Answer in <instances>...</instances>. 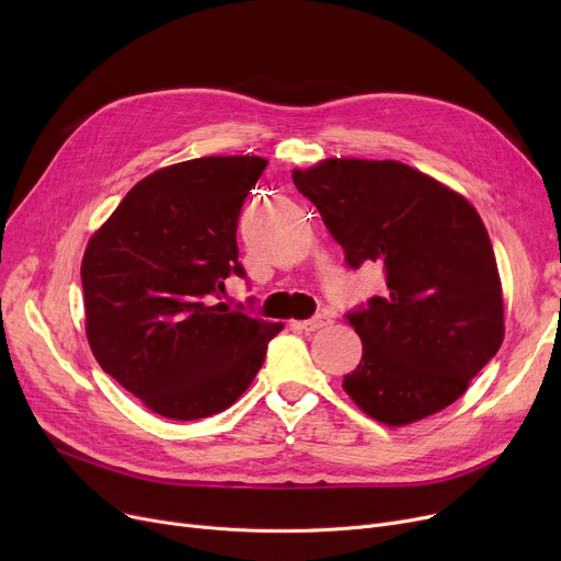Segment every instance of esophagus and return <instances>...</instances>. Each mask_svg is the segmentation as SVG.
Segmentation results:
<instances>
[{"instance_id":"34e87169","label":"esophagus","mask_w":561,"mask_h":561,"mask_svg":"<svg viewBox=\"0 0 561 561\" xmlns=\"http://www.w3.org/2000/svg\"><path fill=\"white\" fill-rule=\"evenodd\" d=\"M330 322H332V313H328V311H320L318 316H313V318H309V320L298 322V325H300V330H305V332H316V330L328 328Z\"/></svg>"}]
</instances>
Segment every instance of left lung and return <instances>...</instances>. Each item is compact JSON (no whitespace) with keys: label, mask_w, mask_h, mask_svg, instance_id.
<instances>
[{"label":"left lung","mask_w":561,"mask_h":561,"mask_svg":"<svg viewBox=\"0 0 561 561\" xmlns=\"http://www.w3.org/2000/svg\"><path fill=\"white\" fill-rule=\"evenodd\" d=\"M359 271L377 263L385 296L345 313L364 343L345 393L391 427L453 404L505 339L503 288L486 227L466 197L398 161L325 159L293 170Z\"/></svg>","instance_id":"left-lung-1"}]
</instances>
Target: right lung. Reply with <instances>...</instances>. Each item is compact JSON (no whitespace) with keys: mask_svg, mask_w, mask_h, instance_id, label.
<instances>
[{"mask_svg":"<svg viewBox=\"0 0 561 561\" xmlns=\"http://www.w3.org/2000/svg\"><path fill=\"white\" fill-rule=\"evenodd\" d=\"M268 161L204 157L138 182L88 241L85 336L98 364L147 409L197 421L252 385L279 322L218 302L245 277L236 227Z\"/></svg>","mask_w":561,"mask_h":561,"instance_id":"add662e5","label":"right lung"}]
</instances>
